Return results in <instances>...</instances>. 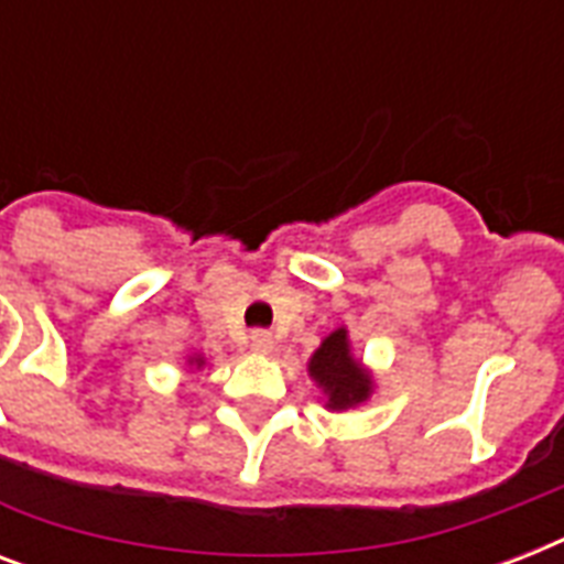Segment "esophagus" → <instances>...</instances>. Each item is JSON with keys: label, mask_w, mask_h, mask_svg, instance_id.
<instances>
[{"label": "esophagus", "mask_w": 564, "mask_h": 564, "mask_svg": "<svg viewBox=\"0 0 564 564\" xmlns=\"http://www.w3.org/2000/svg\"><path fill=\"white\" fill-rule=\"evenodd\" d=\"M248 339H251V351H257V354H269L274 348V339L269 330H254V334L248 336Z\"/></svg>", "instance_id": "34e87169"}]
</instances>
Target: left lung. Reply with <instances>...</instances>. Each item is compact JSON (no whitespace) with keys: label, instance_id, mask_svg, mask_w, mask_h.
Returning <instances> with one entry per match:
<instances>
[{"label":"left lung","instance_id":"obj_1","mask_svg":"<svg viewBox=\"0 0 564 564\" xmlns=\"http://www.w3.org/2000/svg\"><path fill=\"white\" fill-rule=\"evenodd\" d=\"M307 371L318 389L325 392L327 410H354L362 401H369L371 389H375L369 369H362V362L351 354L345 327L325 336V343L310 357Z\"/></svg>","mask_w":564,"mask_h":564}]
</instances>
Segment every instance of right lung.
<instances>
[{
  "label": "right lung",
  "instance_id": "add662e5",
  "mask_svg": "<svg viewBox=\"0 0 564 564\" xmlns=\"http://www.w3.org/2000/svg\"><path fill=\"white\" fill-rule=\"evenodd\" d=\"M189 362H195V366H198V369H202V366H204L202 357H193V360H189Z\"/></svg>",
  "mask_w": 564,
  "mask_h": 564
}]
</instances>
